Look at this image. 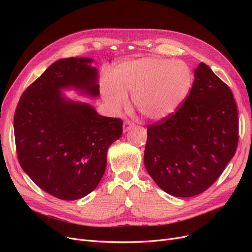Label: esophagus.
<instances>
[{
  "label": "esophagus",
  "mask_w": 252,
  "mask_h": 252,
  "mask_svg": "<svg viewBox=\"0 0 252 252\" xmlns=\"http://www.w3.org/2000/svg\"><path fill=\"white\" fill-rule=\"evenodd\" d=\"M134 126V124L131 123V122H129V121H126V122H125L124 123V126H123V130H124V133H126L127 130H129L131 127Z\"/></svg>",
  "instance_id": "obj_1"
}]
</instances>
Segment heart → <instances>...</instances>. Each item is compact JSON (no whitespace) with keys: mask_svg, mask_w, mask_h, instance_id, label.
<instances>
[{"mask_svg":"<svg viewBox=\"0 0 252 252\" xmlns=\"http://www.w3.org/2000/svg\"><path fill=\"white\" fill-rule=\"evenodd\" d=\"M113 81L106 79L102 95L113 113L127 104L133 95L138 111L152 122L174 115L191 91L193 75L189 66L180 60L144 57L124 62L113 70Z\"/></svg>","mask_w":252,"mask_h":252,"instance_id":"1","label":"heart"}]
</instances>
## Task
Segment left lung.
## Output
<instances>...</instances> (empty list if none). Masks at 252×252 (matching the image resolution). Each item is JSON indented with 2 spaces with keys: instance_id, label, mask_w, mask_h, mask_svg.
Instances as JSON below:
<instances>
[{
  "instance_id": "1",
  "label": "left lung",
  "mask_w": 252,
  "mask_h": 252,
  "mask_svg": "<svg viewBox=\"0 0 252 252\" xmlns=\"http://www.w3.org/2000/svg\"><path fill=\"white\" fill-rule=\"evenodd\" d=\"M238 111L230 88L205 63L180 109L147 126L144 163L164 192L192 197L221 175L238 144Z\"/></svg>"
}]
</instances>
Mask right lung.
Segmentation results:
<instances>
[{
    "instance_id": "1",
    "label": "right lung",
    "mask_w": 252,
    "mask_h": 252,
    "mask_svg": "<svg viewBox=\"0 0 252 252\" xmlns=\"http://www.w3.org/2000/svg\"><path fill=\"white\" fill-rule=\"evenodd\" d=\"M91 58L54 62L22 94L14 115L19 163L45 192L76 200L98 186L110 145L121 138L123 122L98 114L92 105L62 91L97 98L99 73Z\"/></svg>"
}]
</instances>
